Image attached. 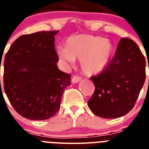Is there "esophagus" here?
<instances>
[{"instance_id": "obj_1", "label": "esophagus", "mask_w": 149, "mask_h": 149, "mask_svg": "<svg viewBox=\"0 0 149 149\" xmlns=\"http://www.w3.org/2000/svg\"><path fill=\"white\" fill-rule=\"evenodd\" d=\"M81 80V77L79 76H73V78H72V82L73 83H77V82H79Z\"/></svg>"}]
</instances>
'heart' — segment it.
<instances>
[{
    "label": "heart",
    "mask_w": 149,
    "mask_h": 149,
    "mask_svg": "<svg viewBox=\"0 0 149 149\" xmlns=\"http://www.w3.org/2000/svg\"><path fill=\"white\" fill-rule=\"evenodd\" d=\"M113 52L109 41L99 36L79 34L69 37L65 48L59 46L57 53L60 59L72 63L80 60L82 71L87 75L100 73L108 64Z\"/></svg>",
    "instance_id": "heart-1"
}]
</instances>
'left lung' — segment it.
Returning <instances> with one entry per match:
<instances>
[{
    "mask_svg": "<svg viewBox=\"0 0 149 149\" xmlns=\"http://www.w3.org/2000/svg\"><path fill=\"white\" fill-rule=\"evenodd\" d=\"M91 79L95 90L88 106L93 113L104 118L121 117L134 107L144 85V55L134 40L121 38L108 65Z\"/></svg>",
    "mask_w": 149,
    "mask_h": 149,
    "instance_id": "obj_1",
    "label": "left lung"
}]
</instances>
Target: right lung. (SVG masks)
Returning a JSON list of instances; mask_svg holds the SVG:
<instances>
[{"label": "right lung", "mask_w": 149, "mask_h": 149, "mask_svg": "<svg viewBox=\"0 0 149 149\" xmlns=\"http://www.w3.org/2000/svg\"><path fill=\"white\" fill-rule=\"evenodd\" d=\"M58 31L20 36L11 45L3 63V88L11 105L31 120L55 116L71 76L58 69L55 36Z\"/></svg>", "instance_id": "add662e5"}]
</instances>
